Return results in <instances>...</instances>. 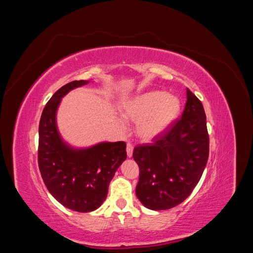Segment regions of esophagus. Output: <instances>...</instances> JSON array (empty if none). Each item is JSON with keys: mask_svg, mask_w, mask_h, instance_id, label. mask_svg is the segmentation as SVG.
<instances>
[{"mask_svg": "<svg viewBox=\"0 0 253 253\" xmlns=\"http://www.w3.org/2000/svg\"><path fill=\"white\" fill-rule=\"evenodd\" d=\"M133 150H134V147L132 143H127L126 144V154H127V157H132L133 155Z\"/></svg>", "mask_w": 253, "mask_h": 253, "instance_id": "34e87169", "label": "esophagus"}]
</instances>
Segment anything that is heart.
<instances>
[{"label": "heart", "instance_id": "heart-1", "mask_svg": "<svg viewBox=\"0 0 253 253\" xmlns=\"http://www.w3.org/2000/svg\"><path fill=\"white\" fill-rule=\"evenodd\" d=\"M180 110L181 103L177 97L165 90L153 89L127 100L122 114L126 119L139 124L137 133L141 139L150 141L163 134L177 119Z\"/></svg>", "mask_w": 253, "mask_h": 253}]
</instances>
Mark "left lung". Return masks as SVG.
Wrapping results in <instances>:
<instances>
[{
	"label": "left lung",
	"instance_id": "1",
	"mask_svg": "<svg viewBox=\"0 0 253 253\" xmlns=\"http://www.w3.org/2000/svg\"><path fill=\"white\" fill-rule=\"evenodd\" d=\"M203 103L187 88L181 118L154 142L133 151L139 167L136 195L151 210H168L181 204L200 181L209 157V134Z\"/></svg>",
	"mask_w": 253,
	"mask_h": 253
}]
</instances>
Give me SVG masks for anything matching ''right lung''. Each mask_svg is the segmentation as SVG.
Here are the masks:
<instances>
[{
    "label": "right lung",
    "instance_id": "obj_1",
    "mask_svg": "<svg viewBox=\"0 0 253 253\" xmlns=\"http://www.w3.org/2000/svg\"><path fill=\"white\" fill-rule=\"evenodd\" d=\"M87 83L76 80L59 88L45 105L39 124L38 164L43 181L60 204L78 212L94 211L102 205L115 172L126 158L124 141L74 150L61 139L56 126L61 98Z\"/></svg>",
    "mask_w": 253,
    "mask_h": 253
}]
</instances>
